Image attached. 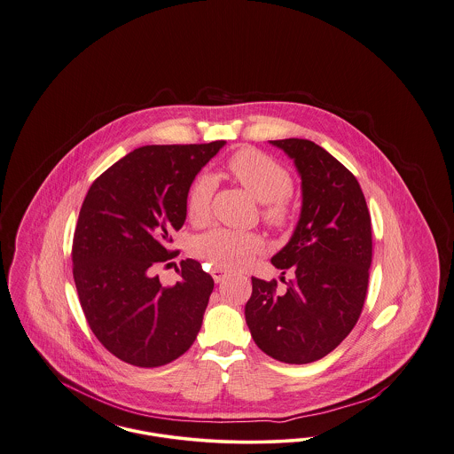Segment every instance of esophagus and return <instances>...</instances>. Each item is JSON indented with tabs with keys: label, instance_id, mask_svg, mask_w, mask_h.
Returning <instances> with one entry per match:
<instances>
[{
	"label": "esophagus",
	"instance_id": "esophagus-1",
	"mask_svg": "<svg viewBox=\"0 0 454 454\" xmlns=\"http://www.w3.org/2000/svg\"><path fill=\"white\" fill-rule=\"evenodd\" d=\"M211 276H213L215 281L221 282L228 278V272L223 270V269H213V270H211Z\"/></svg>",
	"mask_w": 454,
	"mask_h": 454
}]
</instances>
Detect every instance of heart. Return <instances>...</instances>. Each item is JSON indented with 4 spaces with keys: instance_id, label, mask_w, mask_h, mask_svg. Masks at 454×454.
Masks as SVG:
<instances>
[{
    "instance_id": "heart-1",
    "label": "heart",
    "mask_w": 454,
    "mask_h": 454,
    "mask_svg": "<svg viewBox=\"0 0 454 454\" xmlns=\"http://www.w3.org/2000/svg\"><path fill=\"white\" fill-rule=\"evenodd\" d=\"M228 170L238 184L254 195L262 207V219L272 228H286L294 217V204L291 199V175L269 154L243 148L228 160ZM216 182L209 175L197 176L187 195V216L200 224L209 216L211 199ZM262 250V239L254 233H239L226 228H216L202 233L192 241L195 257L206 260L209 265L233 270L243 267Z\"/></svg>"
}]
</instances>
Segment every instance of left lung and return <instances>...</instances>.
<instances>
[{"label":"left lung","instance_id":"obj_1","mask_svg":"<svg viewBox=\"0 0 454 454\" xmlns=\"http://www.w3.org/2000/svg\"><path fill=\"white\" fill-rule=\"evenodd\" d=\"M270 143L294 160L301 176V216L272 257L293 278H282V294L276 279L252 278L245 318L267 356L308 364L330 354L361 317L372 260L371 216L357 178L322 146L298 137Z\"/></svg>","mask_w":454,"mask_h":454}]
</instances>
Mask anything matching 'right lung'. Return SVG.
<instances>
[{
	"label": "right lung",
	"mask_w": 454,
	"mask_h": 454,
	"mask_svg": "<svg viewBox=\"0 0 454 454\" xmlns=\"http://www.w3.org/2000/svg\"><path fill=\"white\" fill-rule=\"evenodd\" d=\"M226 141L137 148L90 187L73 238V278L85 318L110 354L158 367L194 344L213 278L180 262V281L163 286L154 267L176 255L172 235L187 216L195 175Z\"/></svg>",
	"instance_id": "add662e5"
}]
</instances>
